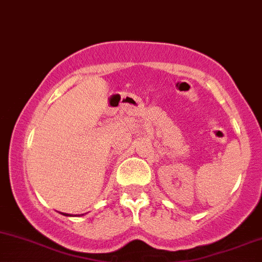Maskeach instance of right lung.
I'll return each mask as SVG.
<instances>
[{"label": "right lung", "instance_id": "1", "mask_svg": "<svg viewBox=\"0 0 262 262\" xmlns=\"http://www.w3.org/2000/svg\"><path fill=\"white\" fill-rule=\"evenodd\" d=\"M62 215H64V216H74V215H70V213H62Z\"/></svg>", "mask_w": 262, "mask_h": 262}]
</instances>
